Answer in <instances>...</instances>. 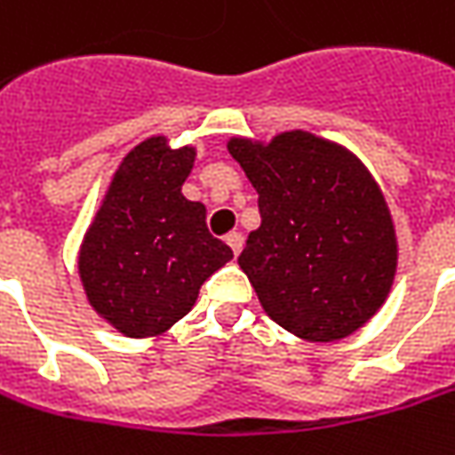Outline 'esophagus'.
I'll return each instance as SVG.
<instances>
[{
  "mask_svg": "<svg viewBox=\"0 0 455 455\" xmlns=\"http://www.w3.org/2000/svg\"><path fill=\"white\" fill-rule=\"evenodd\" d=\"M227 243L231 246V251H234V256H239L241 249H243V236H241L239 231H231L227 236Z\"/></svg>",
  "mask_w": 455,
  "mask_h": 455,
  "instance_id": "obj_1",
  "label": "esophagus"
}]
</instances>
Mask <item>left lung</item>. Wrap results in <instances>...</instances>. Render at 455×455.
Here are the masks:
<instances>
[{
  "label": "left lung",
  "instance_id": "1",
  "mask_svg": "<svg viewBox=\"0 0 455 455\" xmlns=\"http://www.w3.org/2000/svg\"><path fill=\"white\" fill-rule=\"evenodd\" d=\"M259 194L261 227L239 267L267 314L306 341H339L391 291L396 234L381 188L354 154L306 132L271 144L231 139Z\"/></svg>",
  "mask_w": 455,
  "mask_h": 455
}]
</instances>
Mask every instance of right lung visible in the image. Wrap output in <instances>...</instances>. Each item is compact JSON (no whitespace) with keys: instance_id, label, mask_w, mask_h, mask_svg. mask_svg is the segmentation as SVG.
<instances>
[{"instance_id":"1","label":"right lung","mask_w":455,"mask_h":455,"mask_svg":"<svg viewBox=\"0 0 455 455\" xmlns=\"http://www.w3.org/2000/svg\"><path fill=\"white\" fill-rule=\"evenodd\" d=\"M194 149L151 137L129 151L79 251L89 304L124 336L166 331L202 283L234 259L206 228V209L181 194Z\"/></svg>"}]
</instances>
